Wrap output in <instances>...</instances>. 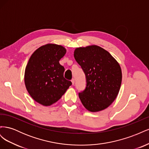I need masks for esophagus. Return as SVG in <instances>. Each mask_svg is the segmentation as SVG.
Listing matches in <instances>:
<instances>
[{"label":"esophagus","instance_id":"34e87169","mask_svg":"<svg viewBox=\"0 0 149 149\" xmlns=\"http://www.w3.org/2000/svg\"><path fill=\"white\" fill-rule=\"evenodd\" d=\"M71 83H72V85H74V79L73 78L71 79Z\"/></svg>","mask_w":149,"mask_h":149}]
</instances>
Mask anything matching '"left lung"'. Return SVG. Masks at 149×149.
Wrapping results in <instances>:
<instances>
[{"mask_svg": "<svg viewBox=\"0 0 149 149\" xmlns=\"http://www.w3.org/2000/svg\"><path fill=\"white\" fill-rule=\"evenodd\" d=\"M74 56L86 78V87L79 93L83 105L93 112L106 109L116 100L120 88L122 71L118 62L97 45L76 48Z\"/></svg>", "mask_w": 149, "mask_h": 149, "instance_id": "8db88e82", "label": "left lung"}]
</instances>
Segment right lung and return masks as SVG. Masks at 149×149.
I'll list each match as a JSON object with an SVG mask.
<instances>
[{"label": "right lung", "instance_id": "1", "mask_svg": "<svg viewBox=\"0 0 149 149\" xmlns=\"http://www.w3.org/2000/svg\"><path fill=\"white\" fill-rule=\"evenodd\" d=\"M66 52L63 46L48 43L36 49L30 58L25 84L30 96L40 104L48 106L57 102L72 84L64 78L65 68L59 63Z\"/></svg>", "mask_w": 149, "mask_h": 149}]
</instances>
